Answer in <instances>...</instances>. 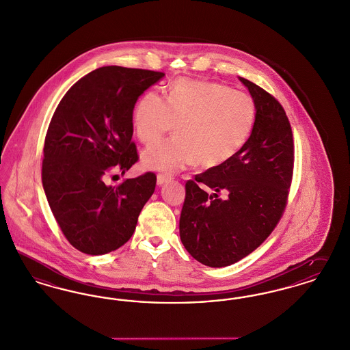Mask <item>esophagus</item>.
Masks as SVG:
<instances>
[{
    "label": "esophagus",
    "instance_id": "34e87169",
    "mask_svg": "<svg viewBox=\"0 0 350 350\" xmlns=\"http://www.w3.org/2000/svg\"><path fill=\"white\" fill-rule=\"evenodd\" d=\"M170 179H171V176H168L166 174H158L157 183L158 185H161V184L166 183L167 180H170Z\"/></svg>",
    "mask_w": 350,
    "mask_h": 350
}]
</instances>
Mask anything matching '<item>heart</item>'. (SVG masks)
<instances>
[{
  "instance_id": "b5f03b06",
  "label": "heart",
  "mask_w": 350,
  "mask_h": 350,
  "mask_svg": "<svg viewBox=\"0 0 350 350\" xmlns=\"http://www.w3.org/2000/svg\"><path fill=\"white\" fill-rule=\"evenodd\" d=\"M257 107L247 93L211 81L180 79L166 98L148 91L138 101L133 122L138 139L157 144L175 124V137L148 148L145 166L178 171L199 162L205 168L230 161L247 142Z\"/></svg>"
}]
</instances>
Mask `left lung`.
<instances>
[{
  "mask_svg": "<svg viewBox=\"0 0 350 350\" xmlns=\"http://www.w3.org/2000/svg\"><path fill=\"white\" fill-rule=\"evenodd\" d=\"M239 80L257 107L252 135L230 161L185 183L180 239L209 267L239 262L271 234L287 206L294 175V135L283 107L257 84Z\"/></svg>",
  "mask_w": 350,
  "mask_h": 350,
  "instance_id": "1",
  "label": "left lung"
}]
</instances>
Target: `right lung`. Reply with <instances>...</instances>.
Returning a JSON list of instances; mask_svg holds the SVG:
<instances>
[{
    "label": "right lung",
    "instance_id": "add662e5",
    "mask_svg": "<svg viewBox=\"0 0 350 350\" xmlns=\"http://www.w3.org/2000/svg\"><path fill=\"white\" fill-rule=\"evenodd\" d=\"M163 76L101 67L76 81L56 107L44 138L42 183L62 233L81 253L101 256L126 243L154 193L157 175L150 171L116 187L107 180L138 162L133 109Z\"/></svg>",
    "mask_w": 350,
    "mask_h": 350
}]
</instances>
